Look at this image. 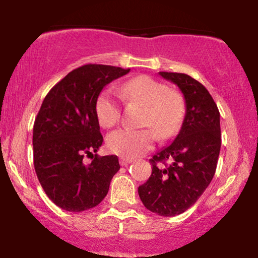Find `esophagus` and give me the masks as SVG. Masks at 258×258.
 Instances as JSON below:
<instances>
[{"mask_svg":"<svg viewBox=\"0 0 258 258\" xmlns=\"http://www.w3.org/2000/svg\"><path fill=\"white\" fill-rule=\"evenodd\" d=\"M132 162H133L132 159H125V157H121V159H120L121 166H127V164H130Z\"/></svg>","mask_w":258,"mask_h":258,"instance_id":"34e87169","label":"esophagus"}]
</instances>
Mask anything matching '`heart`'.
<instances>
[{
    "label": "heart",
    "instance_id": "heart-1",
    "mask_svg": "<svg viewBox=\"0 0 258 258\" xmlns=\"http://www.w3.org/2000/svg\"><path fill=\"white\" fill-rule=\"evenodd\" d=\"M121 95L128 101L145 105L143 130L119 128L107 137V147L111 153L125 159H133L154 147L156 137L169 139L180 128L185 114L184 98L169 90L162 82L148 76H139L121 85ZM96 115L103 127L116 125L121 116L119 98L110 89H105L96 101Z\"/></svg>",
    "mask_w": 258,
    "mask_h": 258
}]
</instances>
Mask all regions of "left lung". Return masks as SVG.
<instances>
[{"label":"left lung","instance_id":"left-lung-1","mask_svg":"<svg viewBox=\"0 0 258 258\" xmlns=\"http://www.w3.org/2000/svg\"><path fill=\"white\" fill-rule=\"evenodd\" d=\"M160 76L179 86L186 113L176 138L150 159L153 172L138 194L150 212L175 216L194 206L214 178L221 148L220 113L196 79L184 73Z\"/></svg>","mask_w":258,"mask_h":258}]
</instances>
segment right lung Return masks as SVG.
<instances>
[{
  "instance_id": "right-lung-1",
  "label": "right lung",
  "mask_w": 258,
  "mask_h": 258,
  "mask_svg": "<svg viewBox=\"0 0 258 258\" xmlns=\"http://www.w3.org/2000/svg\"><path fill=\"white\" fill-rule=\"evenodd\" d=\"M128 72L84 64L61 79L40 105L33 125V164L46 196L63 210L79 213L98 206L120 169L115 155H94L103 143L96 101L107 84ZM84 156H91L92 163L84 164Z\"/></svg>"
}]
</instances>
